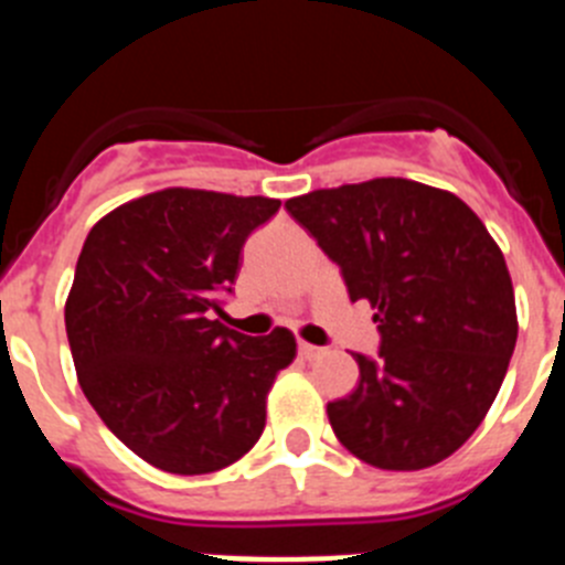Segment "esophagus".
Here are the masks:
<instances>
[{
    "label": "esophagus",
    "mask_w": 565,
    "mask_h": 565,
    "mask_svg": "<svg viewBox=\"0 0 565 565\" xmlns=\"http://www.w3.org/2000/svg\"><path fill=\"white\" fill-rule=\"evenodd\" d=\"M297 351H299V356L308 359V362H311V359H317V356H322V353H326V351H322V348H317V344H308V342H299Z\"/></svg>",
    "instance_id": "obj_1"
}]
</instances>
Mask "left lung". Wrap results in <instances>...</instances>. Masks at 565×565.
I'll use <instances>...</instances> for the list:
<instances>
[{
	"instance_id": "8db88e82",
	"label": "left lung",
	"mask_w": 565,
	"mask_h": 565,
	"mask_svg": "<svg viewBox=\"0 0 565 565\" xmlns=\"http://www.w3.org/2000/svg\"><path fill=\"white\" fill-rule=\"evenodd\" d=\"M342 271L351 302L376 308L379 356L353 353L359 384L328 404L344 450L379 469H424L461 447L495 402L515 351V291L478 214L404 178L286 201Z\"/></svg>"
}]
</instances>
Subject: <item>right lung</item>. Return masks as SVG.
Masks as SVG:
<instances>
[{"label": "right lung", "mask_w": 565, "mask_h": 565, "mask_svg": "<svg viewBox=\"0 0 565 565\" xmlns=\"http://www.w3.org/2000/svg\"><path fill=\"white\" fill-rule=\"evenodd\" d=\"M271 198L163 189L89 228L64 306L78 384L109 433L174 476L214 472L252 450L294 333L221 326L248 234Z\"/></svg>", "instance_id": "obj_1"}]
</instances>
